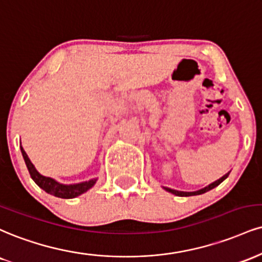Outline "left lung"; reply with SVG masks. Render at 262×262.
<instances>
[{
    "mask_svg": "<svg viewBox=\"0 0 262 262\" xmlns=\"http://www.w3.org/2000/svg\"><path fill=\"white\" fill-rule=\"evenodd\" d=\"M228 176H229V172L226 173V174L223 176V177H221L220 179H217V181H215L213 183H211V184L207 185V187H205V188L200 189V190H196V191H179V190H174V189H171V188H166V187H163V188H165L166 190L168 191V193H172V194L177 195V196H193V195L204 194V193H206V191L211 190V189L216 188L217 185L221 184V183H222L223 181H225V179H226L227 177H228Z\"/></svg>",
    "mask_w": 262,
    "mask_h": 262,
    "instance_id": "obj_1",
    "label": "left lung"
}]
</instances>
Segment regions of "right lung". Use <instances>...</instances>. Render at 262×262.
<instances>
[{
  "label": "right lung",
  "instance_id": "add662e5",
  "mask_svg": "<svg viewBox=\"0 0 262 262\" xmlns=\"http://www.w3.org/2000/svg\"><path fill=\"white\" fill-rule=\"evenodd\" d=\"M20 151H21V155H23L25 165L28 167V171H29L30 177L33 178V181L35 182L36 184L42 189V190H45L46 193L53 195V196L62 198V199H73V198L79 196V195L85 193V191L89 190L90 188H93L94 184H95L97 181L96 178H94L88 182L77 183V184H62V183H58L53 178L45 177V176L40 174V173L36 171V168L34 167L33 163H31L29 157L27 155V152H25L21 146H20Z\"/></svg>",
  "mask_w": 262,
  "mask_h": 262
}]
</instances>
